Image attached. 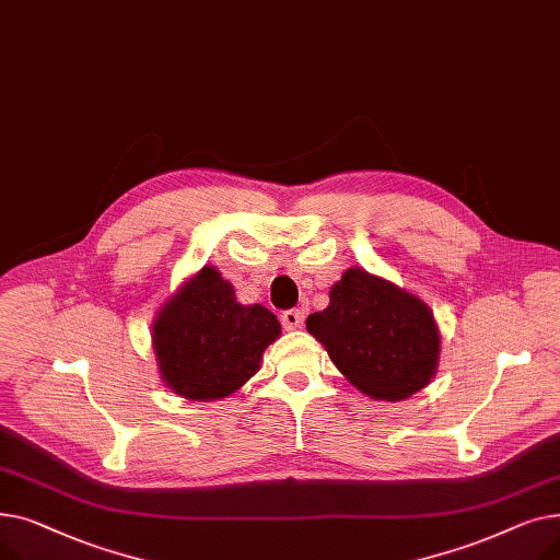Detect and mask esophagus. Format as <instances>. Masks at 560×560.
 I'll return each instance as SVG.
<instances>
[{
    "label": "esophagus",
    "mask_w": 560,
    "mask_h": 560,
    "mask_svg": "<svg viewBox=\"0 0 560 560\" xmlns=\"http://www.w3.org/2000/svg\"><path fill=\"white\" fill-rule=\"evenodd\" d=\"M281 322L285 329H300L304 322V311L302 308H288L281 313Z\"/></svg>",
    "instance_id": "obj_1"
}]
</instances>
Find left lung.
I'll return each mask as SVG.
<instances>
[{"instance_id": "8db88e82", "label": "left lung", "mask_w": 560, "mask_h": 560, "mask_svg": "<svg viewBox=\"0 0 560 560\" xmlns=\"http://www.w3.org/2000/svg\"><path fill=\"white\" fill-rule=\"evenodd\" d=\"M329 298L325 311L306 317V329L351 384L386 401L429 384L440 336L427 304L361 268L347 270Z\"/></svg>"}]
</instances>
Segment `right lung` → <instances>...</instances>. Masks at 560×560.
<instances>
[{
  "label": "right lung",
  "instance_id": "1",
  "mask_svg": "<svg viewBox=\"0 0 560 560\" xmlns=\"http://www.w3.org/2000/svg\"><path fill=\"white\" fill-rule=\"evenodd\" d=\"M281 334L265 306H243L215 268H201L163 306L154 349L165 384L186 399H220L260 368L262 351Z\"/></svg>",
  "mask_w": 560,
  "mask_h": 560
}]
</instances>
